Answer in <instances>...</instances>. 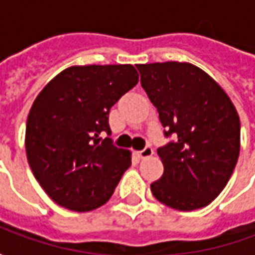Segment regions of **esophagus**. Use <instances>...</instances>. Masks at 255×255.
Returning <instances> with one entry per match:
<instances>
[{
    "label": "esophagus",
    "mask_w": 255,
    "mask_h": 255,
    "mask_svg": "<svg viewBox=\"0 0 255 255\" xmlns=\"http://www.w3.org/2000/svg\"><path fill=\"white\" fill-rule=\"evenodd\" d=\"M138 155L140 157V158H149V157L153 155V149H151L150 146H146L143 150H140V151H139Z\"/></svg>",
    "instance_id": "esophagus-1"
}]
</instances>
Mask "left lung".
Masks as SVG:
<instances>
[{"mask_svg":"<svg viewBox=\"0 0 255 255\" xmlns=\"http://www.w3.org/2000/svg\"><path fill=\"white\" fill-rule=\"evenodd\" d=\"M140 84L157 108L166 138L157 150L164 173L150 184L157 201L190 212L224 190L241 151V122L220 84L190 63L138 64Z\"/></svg>","mask_w":255,"mask_h":255,"instance_id":"8db88e82","label":"left lung"}]
</instances>
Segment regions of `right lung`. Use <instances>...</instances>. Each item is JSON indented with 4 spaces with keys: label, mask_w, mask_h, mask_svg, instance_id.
<instances>
[{
    "label": "right lung",
    "mask_w": 255,
    "mask_h": 255,
    "mask_svg": "<svg viewBox=\"0 0 255 255\" xmlns=\"http://www.w3.org/2000/svg\"><path fill=\"white\" fill-rule=\"evenodd\" d=\"M131 64L73 65L49 82L31 106L25 153L54 202L73 212L105 205L131 165V151L111 138L109 111L136 86Z\"/></svg>",
    "instance_id": "obj_1"
}]
</instances>
